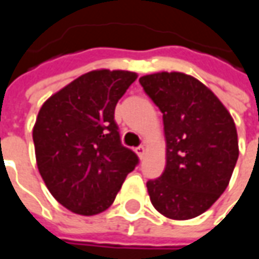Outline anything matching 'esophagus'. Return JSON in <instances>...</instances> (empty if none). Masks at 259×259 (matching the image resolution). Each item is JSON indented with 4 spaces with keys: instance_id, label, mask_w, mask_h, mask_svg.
I'll use <instances>...</instances> for the list:
<instances>
[{
    "instance_id": "obj_1",
    "label": "esophagus",
    "mask_w": 259,
    "mask_h": 259,
    "mask_svg": "<svg viewBox=\"0 0 259 259\" xmlns=\"http://www.w3.org/2000/svg\"><path fill=\"white\" fill-rule=\"evenodd\" d=\"M146 151H147V148H146V146H144V144H143V146H139V147L136 148V153H137V155H139V158H140V160H143V158H144Z\"/></svg>"
}]
</instances>
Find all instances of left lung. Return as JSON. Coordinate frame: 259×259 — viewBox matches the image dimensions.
<instances>
[{"label":"left lung","instance_id":"8db88e82","mask_svg":"<svg viewBox=\"0 0 259 259\" xmlns=\"http://www.w3.org/2000/svg\"><path fill=\"white\" fill-rule=\"evenodd\" d=\"M140 84L162 113L165 169L147 182L150 200L172 220L202 214L226 191L238 158L236 123L220 99L192 75L148 74Z\"/></svg>","mask_w":259,"mask_h":259}]
</instances>
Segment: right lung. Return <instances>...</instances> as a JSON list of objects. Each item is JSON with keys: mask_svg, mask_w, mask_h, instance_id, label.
<instances>
[{"mask_svg": "<svg viewBox=\"0 0 259 259\" xmlns=\"http://www.w3.org/2000/svg\"><path fill=\"white\" fill-rule=\"evenodd\" d=\"M136 78L124 70H94L53 94L37 113V169L53 198L73 213L106 210L139 162L122 146L113 119L117 101Z\"/></svg>", "mask_w": 259, "mask_h": 259, "instance_id": "obj_1", "label": "right lung"}]
</instances>
